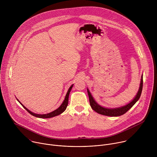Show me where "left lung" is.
<instances>
[{
	"mask_svg": "<svg viewBox=\"0 0 157 157\" xmlns=\"http://www.w3.org/2000/svg\"><path fill=\"white\" fill-rule=\"evenodd\" d=\"M142 87H143V75L141 76L140 87L136 96L134 97V98L129 103L127 104L126 105L121 107H116V108H107V107L101 106L95 101V99L91 95L88 88L87 89V91L89 96L90 105L94 111H96V113L101 115L110 116V117H117V116H122L125 113H127V112L138 101V100L139 99L141 96Z\"/></svg>",
	"mask_w": 157,
	"mask_h": 157,
	"instance_id": "left-lung-1",
	"label": "left lung"
}]
</instances>
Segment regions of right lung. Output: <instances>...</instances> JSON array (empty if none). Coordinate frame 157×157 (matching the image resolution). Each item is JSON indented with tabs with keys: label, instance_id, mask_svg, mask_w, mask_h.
I'll use <instances>...</instances> for the list:
<instances>
[{
	"label": "right lung",
	"instance_id": "obj_1",
	"mask_svg": "<svg viewBox=\"0 0 157 157\" xmlns=\"http://www.w3.org/2000/svg\"><path fill=\"white\" fill-rule=\"evenodd\" d=\"M73 86V84H72V85L70 86V87L69 88L68 91V92H67L66 95V96H65V98H64L63 102H62V104H61V105H60L58 109H56V110H53V111L51 112V113H48V114H35V113H32V111H30V110H29L27 107H25L23 104H22L19 101V100H18L17 98V100L20 102V104L22 106L24 107V108L25 109H26V110H27V112H29V113L31 115H32V116H35V117H36L41 118V119L52 118V117H55V116H57L61 114V113H63V112L66 110V107H67V106H68V98H69L70 93V91H71V89H72Z\"/></svg>",
	"mask_w": 157,
	"mask_h": 157
}]
</instances>
